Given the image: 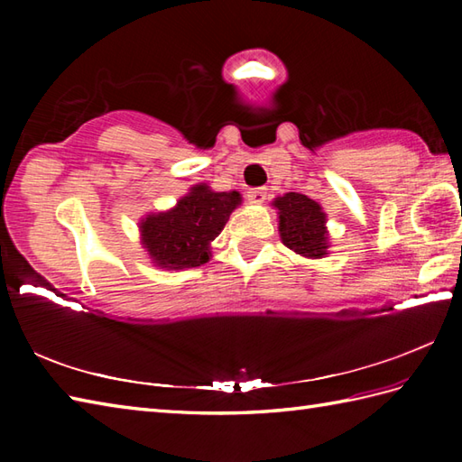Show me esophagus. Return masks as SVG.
I'll use <instances>...</instances> for the list:
<instances>
[{
  "mask_svg": "<svg viewBox=\"0 0 462 462\" xmlns=\"http://www.w3.org/2000/svg\"><path fill=\"white\" fill-rule=\"evenodd\" d=\"M266 189H254V190H248V202L250 204H262L263 200H266Z\"/></svg>",
  "mask_w": 462,
  "mask_h": 462,
  "instance_id": "1",
  "label": "esophagus"
}]
</instances>
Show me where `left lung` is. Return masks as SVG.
<instances>
[{
  "instance_id": "1",
  "label": "left lung",
  "mask_w": 462,
  "mask_h": 462,
  "mask_svg": "<svg viewBox=\"0 0 462 462\" xmlns=\"http://www.w3.org/2000/svg\"><path fill=\"white\" fill-rule=\"evenodd\" d=\"M280 214L282 242L306 258H323L328 254L326 214L306 194L288 192L273 202Z\"/></svg>"
}]
</instances>
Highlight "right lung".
Instances as JSON below:
<instances>
[{"mask_svg": "<svg viewBox=\"0 0 462 462\" xmlns=\"http://www.w3.org/2000/svg\"><path fill=\"white\" fill-rule=\"evenodd\" d=\"M240 200L238 192H212L206 184H196L176 208L141 222L146 252L162 268L202 266L210 260V242L222 232Z\"/></svg>", "mask_w": 462, "mask_h": 462, "instance_id": "right-lung-1", "label": "right lung"}]
</instances>
